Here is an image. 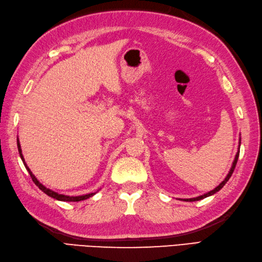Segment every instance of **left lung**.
<instances>
[{
  "label": "left lung",
  "instance_id": "1",
  "mask_svg": "<svg viewBox=\"0 0 262 262\" xmlns=\"http://www.w3.org/2000/svg\"><path fill=\"white\" fill-rule=\"evenodd\" d=\"M241 143V142H240ZM239 154H240V151H237L236 152V156H235V158H234V161H233V165H232V167H231V169H230V171H229V173H228V176L225 177V179L223 180L222 183H221L216 188H214L213 190H211V191H208V193H206V194H204V195H202V196H199V197H196V199H186V200H184L185 202H195V201H200V200H203V199H205V197H208V196H211V195H213V194H215L216 193V191H219L221 188L223 187V186L228 183V180L230 179V177L232 176V173H233V171H234V168H235V166H236V162H237V159H239Z\"/></svg>",
  "mask_w": 262,
  "mask_h": 262
}]
</instances>
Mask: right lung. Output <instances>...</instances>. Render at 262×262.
<instances>
[{
  "label": "right lung",
  "instance_id": "1",
  "mask_svg": "<svg viewBox=\"0 0 262 262\" xmlns=\"http://www.w3.org/2000/svg\"><path fill=\"white\" fill-rule=\"evenodd\" d=\"M17 149H19V154H20L21 159H22V161H23V164H25V166H26V168H27V170L29 171V173H30V176H31V178H32V180H33V183L36 184V185L38 186V187L43 191L45 194H47L48 196L52 197V199H56V200H58V201H62V202H79V201H84V200L90 199V197H92L93 195H95V193H91V194H86V195H82V196H66V195L58 194V193H56V191H54V190H50L49 188L45 187V186H43L42 184H40V183H39V180H38L36 177H34L33 173L31 172V170L29 169V167L27 166L25 159H23L22 150H21V147H20V142H19V140H17Z\"/></svg>",
  "mask_w": 262,
  "mask_h": 262
}]
</instances>
